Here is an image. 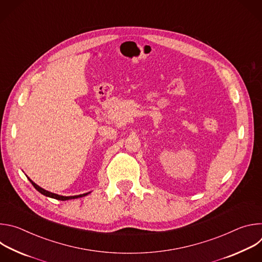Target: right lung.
Wrapping results in <instances>:
<instances>
[{"mask_svg":"<svg viewBox=\"0 0 262 262\" xmlns=\"http://www.w3.org/2000/svg\"><path fill=\"white\" fill-rule=\"evenodd\" d=\"M29 180L31 181V183L33 184L34 188L38 191L39 193H41L42 195L47 196V197H51V198H54V199H57V200H62V201H65V200H69V199H77V198H80V197H83V196H86L87 194H83V195H78V196H69V197H65V196H60V195H57V194H54V193H51V192H48L46 190H43L42 188H40L39 185H37L35 182H33L30 178Z\"/></svg>","mask_w":262,"mask_h":262,"instance_id":"obj_1","label":"right lung"}]
</instances>
